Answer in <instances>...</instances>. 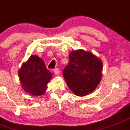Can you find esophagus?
<instances>
[{
	"instance_id": "obj_1",
	"label": "esophagus",
	"mask_w": 130,
	"mask_h": 130,
	"mask_svg": "<svg viewBox=\"0 0 130 130\" xmlns=\"http://www.w3.org/2000/svg\"><path fill=\"white\" fill-rule=\"evenodd\" d=\"M54 73H55L56 75H59V69H58V68H56V69H54Z\"/></svg>"
}]
</instances>
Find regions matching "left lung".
<instances>
[{"label": "left lung", "mask_w": 130, "mask_h": 130, "mask_svg": "<svg viewBox=\"0 0 130 130\" xmlns=\"http://www.w3.org/2000/svg\"><path fill=\"white\" fill-rule=\"evenodd\" d=\"M69 62L63 75L70 90L78 96L92 93L102 78L103 62L90 51L79 49L72 51Z\"/></svg>", "instance_id": "obj_1"}]
</instances>
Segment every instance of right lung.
Here are the masks:
<instances>
[{"label":"right lung","instance_id":"add662e5","mask_svg":"<svg viewBox=\"0 0 130 130\" xmlns=\"http://www.w3.org/2000/svg\"><path fill=\"white\" fill-rule=\"evenodd\" d=\"M21 87L32 96L43 95L47 88L52 74L46 69L45 62L37 55H31L22 64L18 71Z\"/></svg>","mask_w":130,"mask_h":130}]
</instances>
